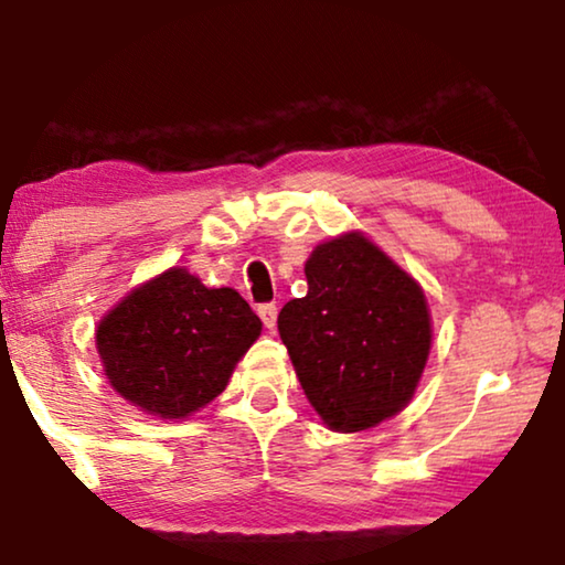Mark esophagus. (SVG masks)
I'll use <instances>...</instances> for the list:
<instances>
[{"label":"esophagus","mask_w":565,"mask_h":565,"mask_svg":"<svg viewBox=\"0 0 565 565\" xmlns=\"http://www.w3.org/2000/svg\"><path fill=\"white\" fill-rule=\"evenodd\" d=\"M257 313H259L262 323H265V329L275 331V327H277V306L275 303H262L257 308Z\"/></svg>","instance_id":"34e87169"}]
</instances>
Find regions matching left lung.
<instances>
[{
    "instance_id": "8db88e82",
    "label": "left lung",
    "mask_w": 565,
    "mask_h": 565,
    "mask_svg": "<svg viewBox=\"0 0 565 565\" xmlns=\"http://www.w3.org/2000/svg\"><path fill=\"white\" fill-rule=\"evenodd\" d=\"M306 280V296L277 316L306 398L337 431L396 416L429 358L431 319L419 282L360 231L316 246Z\"/></svg>"
}]
</instances>
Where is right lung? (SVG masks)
Instances as JSON below:
<instances>
[{
    "instance_id": "add662e5",
    "label": "right lung",
    "mask_w": 565,
    "mask_h": 565,
    "mask_svg": "<svg viewBox=\"0 0 565 565\" xmlns=\"http://www.w3.org/2000/svg\"><path fill=\"white\" fill-rule=\"evenodd\" d=\"M259 331V316L234 288H205L172 267L103 316L95 339L122 398L159 419H184L223 393Z\"/></svg>"
}]
</instances>
